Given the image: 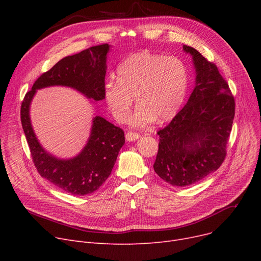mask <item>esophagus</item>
I'll return each instance as SVG.
<instances>
[{
    "label": "esophagus",
    "mask_w": 261,
    "mask_h": 261,
    "mask_svg": "<svg viewBox=\"0 0 261 261\" xmlns=\"http://www.w3.org/2000/svg\"><path fill=\"white\" fill-rule=\"evenodd\" d=\"M141 138V135L138 134V133H134V132H128L126 134V140L128 142H133V141H136L139 140Z\"/></svg>",
    "instance_id": "1"
}]
</instances>
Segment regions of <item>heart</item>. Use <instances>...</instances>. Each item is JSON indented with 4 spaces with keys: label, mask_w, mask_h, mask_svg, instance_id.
Instances as JSON below:
<instances>
[{
    "label": "heart",
    "mask_w": 261,
    "mask_h": 261,
    "mask_svg": "<svg viewBox=\"0 0 261 261\" xmlns=\"http://www.w3.org/2000/svg\"><path fill=\"white\" fill-rule=\"evenodd\" d=\"M188 89L185 64L176 57L147 50L129 55L117 66L116 80L105 85V98L114 118L125 121L134 102L131 119L135 128H145L156 118L167 120L181 108Z\"/></svg>",
    "instance_id": "heart-1"
}]
</instances>
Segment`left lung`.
<instances>
[{
	"label": "left lung",
	"mask_w": 261,
	"mask_h": 261,
	"mask_svg": "<svg viewBox=\"0 0 261 261\" xmlns=\"http://www.w3.org/2000/svg\"><path fill=\"white\" fill-rule=\"evenodd\" d=\"M193 57L195 88L187 103L169 125L158 132L154 171L172 186L198 183L223 163L235 116V100L216 64L187 45Z\"/></svg>",
	"instance_id": "8db88e82"
}]
</instances>
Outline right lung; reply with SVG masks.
Here are the masks:
<instances>
[{
	"instance_id": "obj_1",
	"label": "right lung",
	"mask_w": 261,
	"mask_h": 261,
	"mask_svg": "<svg viewBox=\"0 0 261 261\" xmlns=\"http://www.w3.org/2000/svg\"><path fill=\"white\" fill-rule=\"evenodd\" d=\"M110 47L109 44L96 45L64 57L35 81L21 106L23 131L38 172L53 185L75 196L92 194L106 182L125 144V133L103 117L95 116L84 149L74 158L59 159L39 143L31 121V103L37 90L55 86L72 88L93 102L102 100Z\"/></svg>"
}]
</instances>
